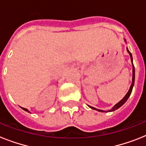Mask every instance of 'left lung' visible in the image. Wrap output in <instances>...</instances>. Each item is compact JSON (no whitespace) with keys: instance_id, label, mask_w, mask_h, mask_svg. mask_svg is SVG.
Wrapping results in <instances>:
<instances>
[{"instance_id":"8db88e82","label":"left lung","mask_w":146,"mask_h":146,"mask_svg":"<svg viewBox=\"0 0 146 146\" xmlns=\"http://www.w3.org/2000/svg\"><path fill=\"white\" fill-rule=\"evenodd\" d=\"M125 42H126V40H125ZM127 49V51H128V53L129 54V55H130V59H131V61H132V64H133V80H132V84L131 86H130V88H129V91H128V92L127 93V95L124 96V98H123L121 101H120V102H118L117 104H116L114 106L111 108V110H110V111H108L109 112H111V111H114L115 110H117V109H118L119 108H120V107L122 106L123 104H124L125 102H127V99L129 98V97L130 96V95H131V92H132V90H133V86H134V81H135V68H134V65L133 64V57H132V54L131 53L129 52V50H128V48ZM89 107L90 108L93 109V110H96V111H99V112H107V111H103V110H100V109H97L96 108H93V107L92 106H89Z\"/></svg>"}]
</instances>
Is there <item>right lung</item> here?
Segmentation results:
<instances>
[{
    "label": "right lung",
    "instance_id": "obj_1",
    "mask_svg": "<svg viewBox=\"0 0 146 146\" xmlns=\"http://www.w3.org/2000/svg\"><path fill=\"white\" fill-rule=\"evenodd\" d=\"M22 108L23 109L24 111H27V112H29V113H30V112H29V110H27L26 108Z\"/></svg>",
    "mask_w": 146,
    "mask_h": 146
}]
</instances>
